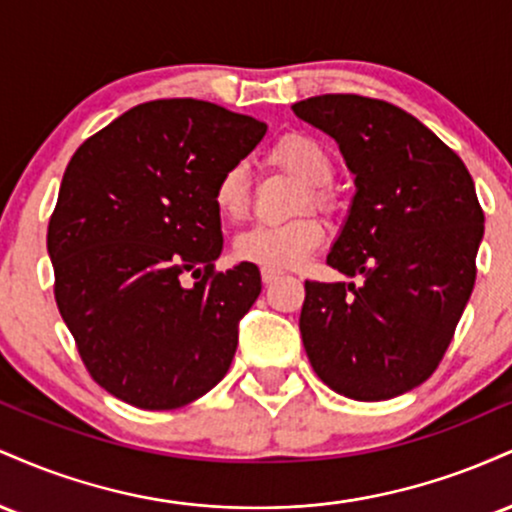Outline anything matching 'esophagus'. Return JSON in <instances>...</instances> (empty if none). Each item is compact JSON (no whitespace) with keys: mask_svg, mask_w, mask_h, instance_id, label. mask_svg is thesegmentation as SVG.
Masks as SVG:
<instances>
[{"mask_svg":"<svg viewBox=\"0 0 512 512\" xmlns=\"http://www.w3.org/2000/svg\"><path fill=\"white\" fill-rule=\"evenodd\" d=\"M284 274L281 269H269V267H262V281L264 284H272V281L279 279V276Z\"/></svg>","mask_w":512,"mask_h":512,"instance_id":"obj_1","label":"esophagus"}]
</instances>
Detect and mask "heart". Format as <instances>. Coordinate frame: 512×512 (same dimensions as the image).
Segmentation results:
<instances>
[{"mask_svg": "<svg viewBox=\"0 0 512 512\" xmlns=\"http://www.w3.org/2000/svg\"><path fill=\"white\" fill-rule=\"evenodd\" d=\"M269 163L279 166L286 173L296 175L305 185L301 195V209L330 207V195L325 187L334 178V163L330 151L315 137L303 132H289L276 139L267 151ZM214 207L223 219H245L250 207L248 173L240 163L223 168L214 182ZM325 240V226L313 214H303L286 223H257L236 238L233 252L238 260L255 262L260 267L286 269L298 267L320 248Z\"/></svg>", "mask_w": 512, "mask_h": 512, "instance_id": "b5f03b06", "label": "heart"}]
</instances>
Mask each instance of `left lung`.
<instances>
[{
  "mask_svg": "<svg viewBox=\"0 0 512 512\" xmlns=\"http://www.w3.org/2000/svg\"><path fill=\"white\" fill-rule=\"evenodd\" d=\"M356 175L327 264L363 284L305 281L301 337L327 387L358 402L414 390L452 342L477 279L484 211L462 158L414 115L327 93L291 105Z\"/></svg>",
  "mask_w": 512,
  "mask_h": 512,
  "instance_id": "left-lung-1",
  "label": "left lung"
}]
</instances>
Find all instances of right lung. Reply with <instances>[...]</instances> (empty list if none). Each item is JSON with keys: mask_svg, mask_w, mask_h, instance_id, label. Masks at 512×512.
<instances>
[{"mask_svg": "<svg viewBox=\"0 0 512 512\" xmlns=\"http://www.w3.org/2000/svg\"><path fill=\"white\" fill-rule=\"evenodd\" d=\"M264 132L207 101H149L88 137L64 170L48 226L55 301L91 378L122 402L180 409L231 368L262 279L252 262L214 269L211 195Z\"/></svg>", "mask_w": 512, "mask_h": 512, "instance_id": "add662e5", "label": "right lung"}]
</instances>
